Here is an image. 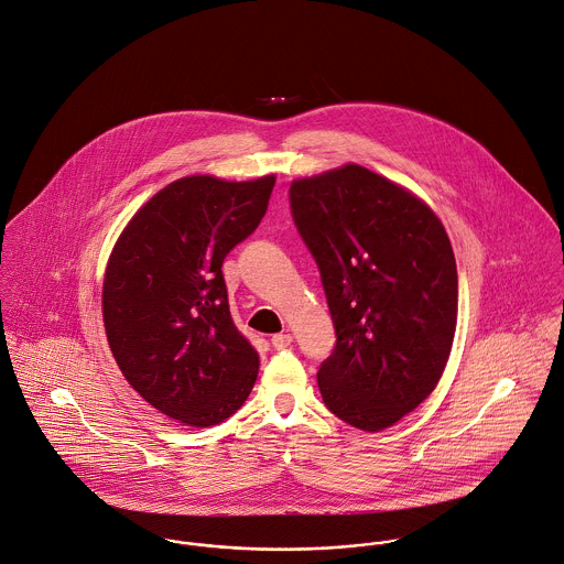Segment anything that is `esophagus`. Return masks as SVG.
Returning <instances> with one entry per match:
<instances>
[{"mask_svg": "<svg viewBox=\"0 0 564 564\" xmlns=\"http://www.w3.org/2000/svg\"><path fill=\"white\" fill-rule=\"evenodd\" d=\"M291 344H293V337L286 335V333H280V335H273V337H271V346H273L275 350H284V348H289Z\"/></svg>", "mask_w": 564, "mask_h": 564, "instance_id": "1", "label": "esophagus"}]
</instances>
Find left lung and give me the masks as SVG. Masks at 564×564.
I'll return each mask as SVG.
<instances>
[{"instance_id": "8db88e82", "label": "left lung", "mask_w": 564, "mask_h": 564, "mask_svg": "<svg viewBox=\"0 0 564 564\" xmlns=\"http://www.w3.org/2000/svg\"><path fill=\"white\" fill-rule=\"evenodd\" d=\"M289 200L337 335L317 372L322 398L339 420L382 431L446 368L457 324L451 240L426 203L357 164L293 182Z\"/></svg>"}]
</instances>
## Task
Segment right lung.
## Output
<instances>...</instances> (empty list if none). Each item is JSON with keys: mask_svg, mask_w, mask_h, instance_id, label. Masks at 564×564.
Segmentation results:
<instances>
[{"mask_svg": "<svg viewBox=\"0 0 564 564\" xmlns=\"http://www.w3.org/2000/svg\"><path fill=\"white\" fill-rule=\"evenodd\" d=\"M275 177L192 175L160 189L120 234L105 273L109 348L129 384L188 426L236 413L258 352L229 315L225 256L256 231Z\"/></svg>", "mask_w": 564, "mask_h": 564, "instance_id": "obj_1", "label": "right lung"}]
</instances>
